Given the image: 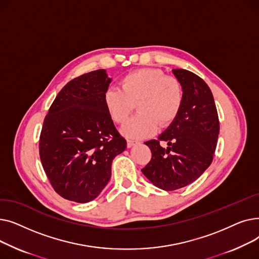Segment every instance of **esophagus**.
Masks as SVG:
<instances>
[{"label":"esophagus","mask_w":259,"mask_h":259,"mask_svg":"<svg viewBox=\"0 0 259 259\" xmlns=\"http://www.w3.org/2000/svg\"><path fill=\"white\" fill-rule=\"evenodd\" d=\"M135 144H137V142H135V141L127 140V147H128V148H131V147H132V146H134Z\"/></svg>","instance_id":"esophagus-1"}]
</instances>
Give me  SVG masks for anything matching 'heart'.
Wrapping results in <instances>:
<instances>
[{
  "mask_svg": "<svg viewBox=\"0 0 259 259\" xmlns=\"http://www.w3.org/2000/svg\"><path fill=\"white\" fill-rule=\"evenodd\" d=\"M120 89L109 88L104 104L109 116L124 125L137 104L139 113L121 129L129 139H144L158 127H167L178 118L184 102L181 81L156 68H143L126 74L119 81Z\"/></svg>",
  "mask_w": 259,
  "mask_h": 259,
  "instance_id": "heart-1",
  "label": "heart"
}]
</instances>
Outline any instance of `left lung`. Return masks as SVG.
I'll return each mask as SVG.
<instances>
[{
	"label": "left lung",
	"mask_w": 259,
	"mask_h": 259,
	"mask_svg": "<svg viewBox=\"0 0 259 259\" xmlns=\"http://www.w3.org/2000/svg\"><path fill=\"white\" fill-rule=\"evenodd\" d=\"M183 86L181 112L158 140L145 144L152 157L142 169L146 178L157 188L173 191L184 188L207 170L213 160L220 120L214 99L205 80L185 69H173ZM160 141H167V149Z\"/></svg>",
	"instance_id": "left-lung-1"
}]
</instances>
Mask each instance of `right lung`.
Wrapping results in <instances>:
<instances>
[{
	"label": "right lung",
	"mask_w": 259,
	"mask_h": 259,
	"mask_svg": "<svg viewBox=\"0 0 259 259\" xmlns=\"http://www.w3.org/2000/svg\"><path fill=\"white\" fill-rule=\"evenodd\" d=\"M111 78L99 69L71 79L49 108L39 137V157L59 195L88 202L111 178L113 158L127 147L104 104Z\"/></svg>",
	"instance_id": "1"
}]
</instances>
